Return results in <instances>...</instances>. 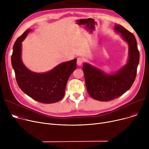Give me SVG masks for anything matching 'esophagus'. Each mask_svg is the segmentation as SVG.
Masks as SVG:
<instances>
[{"label": "esophagus", "instance_id": "esophagus-1", "mask_svg": "<svg viewBox=\"0 0 149 149\" xmlns=\"http://www.w3.org/2000/svg\"><path fill=\"white\" fill-rule=\"evenodd\" d=\"M83 58H82V57H78L77 58V65H79V66H80V65H81V64H82V63L83 62Z\"/></svg>", "mask_w": 149, "mask_h": 149}]
</instances>
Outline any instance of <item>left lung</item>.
<instances>
[{
	"mask_svg": "<svg viewBox=\"0 0 149 149\" xmlns=\"http://www.w3.org/2000/svg\"><path fill=\"white\" fill-rule=\"evenodd\" d=\"M115 28L129 44L127 64L112 75L105 74L88 63L83 65L88 92L92 98L101 101L112 100L127 91L135 80L139 64V52L135 36L121 25H116Z\"/></svg>",
	"mask_w": 149,
	"mask_h": 149,
	"instance_id": "left-lung-1",
	"label": "left lung"
}]
</instances>
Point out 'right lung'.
<instances>
[{"instance_id":"obj_1","label":"right lung","mask_w":149,"mask_h":149,"mask_svg":"<svg viewBox=\"0 0 149 149\" xmlns=\"http://www.w3.org/2000/svg\"><path fill=\"white\" fill-rule=\"evenodd\" d=\"M29 31L27 30L18 37L13 46L11 63L17 84L23 92L38 102L46 104L57 102L65 95L68 80L77 68V59L62 63L46 73L30 71L21 59L22 42Z\"/></svg>"}]
</instances>
